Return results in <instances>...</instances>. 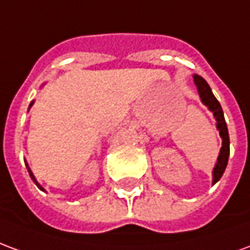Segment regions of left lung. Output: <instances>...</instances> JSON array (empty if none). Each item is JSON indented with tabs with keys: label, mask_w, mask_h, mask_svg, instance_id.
I'll use <instances>...</instances> for the list:
<instances>
[{
	"label": "left lung",
	"mask_w": 250,
	"mask_h": 250,
	"mask_svg": "<svg viewBox=\"0 0 250 250\" xmlns=\"http://www.w3.org/2000/svg\"><path fill=\"white\" fill-rule=\"evenodd\" d=\"M194 82L195 85L198 88L199 98L202 100L205 105H208L209 109L214 114V118L217 120V128L220 130V135L222 138V147H221L220 155L217 159V165H215L214 170H213V185L220 181L222 174L225 171L226 165H228V159H229V152H230V147H229V132H228V127H226L225 118H224V112L221 108L220 102L215 99V96L211 92L209 84L206 83L204 77L194 75Z\"/></svg>",
	"instance_id": "left-lung-1"
}]
</instances>
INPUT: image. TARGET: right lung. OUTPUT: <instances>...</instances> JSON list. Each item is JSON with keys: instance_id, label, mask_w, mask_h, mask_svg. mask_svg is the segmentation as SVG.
Returning <instances> with one entry per match:
<instances>
[{"instance_id": "obj_1", "label": "right lung", "mask_w": 250, "mask_h": 250, "mask_svg": "<svg viewBox=\"0 0 250 250\" xmlns=\"http://www.w3.org/2000/svg\"><path fill=\"white\" fill-rule=\"evenodd\" d=\"M32 104H33V102H32V103H30V105H32ZM30 105H29V107H30ZM26 167H28V166H26ZM28 171H29V175H30V178L33 179V182H35V184H36V185H37V188H41V190H44V188H41L40 185L37 184V181H36V178H35V175H33V174H32V171H30V168H29V167H28Z\"/></svg>"}]
</instances>
